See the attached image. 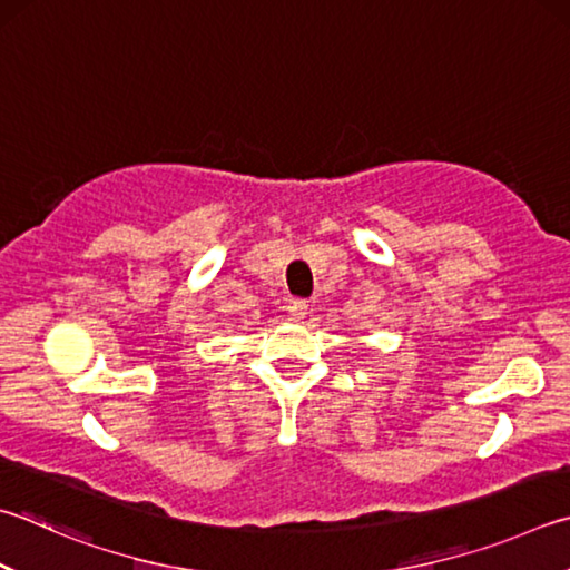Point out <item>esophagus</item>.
Returning <instances> with one entry per match:
<instances>
[{
	"label": "esophagus",
	"mask_w": 570,
	"mask_h": 570,
	"mask_svg": "<svg viewBox=\"0 0 570 570\" xmlns=\"http://www.w3.org/2000/svg\"><path fill=\"white\" fill-rule=\"evenodd\" d=\"M286 312H288V318H292V321H302L308 314V302H306V298H292V302H288V306H286Z\"/></svg>",
	"instance_id": "34e87169"
}]
</instances>
